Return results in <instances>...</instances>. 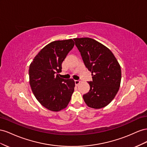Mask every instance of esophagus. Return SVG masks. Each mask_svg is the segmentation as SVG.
Masks as SVG:
<instances>
[{
	"instance_id": "obj_1",
	"label": "esophagus",
	"mask_w": 147,
	"mask_h": 147,
	"mask_svg": "<svg viewBox=\"0 0 147 147\" xmlns=\"http://www.w3.org/2000/svg\"><path fill=\"white\" fill-rule=\"evenodd\" d=\"M80 81H79V80H75L74 81V82H75V84H76V86H78V84H79V83H80Z\"/></svg>"
}]
</instances>
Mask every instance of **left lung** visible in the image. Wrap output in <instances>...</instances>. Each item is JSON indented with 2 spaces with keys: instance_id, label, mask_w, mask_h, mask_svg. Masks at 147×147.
Segmentation results:
<instances>
[{
  "instance_id": "1",
  "label": "left lung",
  "mask_w": 147,
  "mask_h": 147,
  "mask_svg": "<svg viewBox=\"0 0 147 147\" xmlns=\"http://www.w3.org/2000/svg\"><path fill=\"white\" fill-rule=\"evenodd\" d=\"M88 70L92 73L90 90L83 95L88 107L102 108L110 103L119 89L121 66L111 50L89 37L74 39Z\"/></svg>"
}]
</instances>
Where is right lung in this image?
<instances>
[{
    "label": "right lung",
    "instance_id": "obj_1",
    "mask_svg": "<svg viewBox=\"0 0 147 147\" xmlns=\"http://www.w3.org/2000/svg\"><path fill=\"white\" fill-rule=\"evenodd\" d=\"M73 39L47 44L29 66V84L39 102L48 110L59 111L68 105L75 86L73 79L60 78L61 63L73 48Z\"/></svg>",
    "mask_w": 147,
    "mask_h": 147
}]
</instances>
